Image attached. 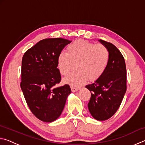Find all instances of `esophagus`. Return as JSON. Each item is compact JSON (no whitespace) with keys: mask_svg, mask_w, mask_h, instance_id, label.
<instances>
[{"mask_svg":"<svg viewBox=\"0 0 145 145\" xmlns=\"http://www.w3.org/2000/svg\"><path fill=\"white\" fill-rule=\"evenodd\" d=\"M80 89L79 87H75V86H71V89H72V92H75Z\"/></svg>","mask_w":145,"mask_h":145,"instance_id":"34e87169","label":"esophagus"}]
</instances>
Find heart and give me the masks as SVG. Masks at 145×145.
Returning <instances> with one entry per match:
<instances>
[{
    "instance_id": "1",
    "label": "heart",
    "mask_w": 145,
    "mask_h": 145,
    "mask_svg": "<svg viewBox=\"0 0 145 145\" xmlns=\"http://www.w3.org/2000/svg\"><path fill=\"white\" fill-rule=\"evenodd\" d=\"M66 52L57 57V67L60 73L67 75L73 67L76 70L65 78V82L72 86H79L86 81L99 78L104 74L109 64L110 54L102 44L78 40L68 45Z\"/></svg>"
}]
</instances>
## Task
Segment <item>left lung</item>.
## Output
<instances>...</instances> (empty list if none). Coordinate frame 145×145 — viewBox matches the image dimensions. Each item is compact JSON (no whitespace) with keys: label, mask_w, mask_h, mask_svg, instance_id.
<instances>
[{"label":"left lung","mask_w":145,"mask_h":145,"mask_svg":"<svg viewBox=\"0 0 145 145\" xmlns=\"http://www.w3.org/2000/svg\"><path fill=\"white\" fill-rule=\"evenodd\" d=\"M99 41L109 51V64L104 74L86 88L91 91L88 104L91 114L97 120L104 121L113 116L121 105L127 90V70L118 49L111 43Z\"/></svg>","instance_id":"1"}]
</instances>
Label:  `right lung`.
<instances>
[{"mask_svg":"<svg viewBox=\"0 0 145 145\" xmlns=\"http://www.w3.org/2000/svg\"><path fill=\"white\" fill-rule=\"evenodd\" d=\"M70 43L60 38L44 39L23 56L21 89L31 112L44 122H52L59 117L71 93L68 84L56 87L61 79L57 57Z\"/></svg>","mask_w":145,"mask_h":145,"instance_id":"add662e5","label":"right lung"}]
</instances>
